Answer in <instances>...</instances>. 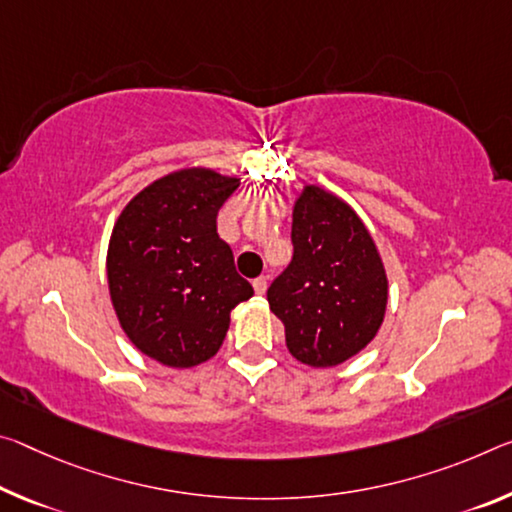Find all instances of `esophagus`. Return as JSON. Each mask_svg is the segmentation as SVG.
<instances>
[{
	"label": "esophagus",
	"instance_id": "34e87169",
	"mask_svg": "<svg viewBox=\"0 0 512 512\" xmlns=\"http://www.w3.org/2000/svg\"><path fill=\"white\" fill-rule=\"evenodd\" d=\"M253 287H255L257 294H264L266 287H269V278H266V275H259V278L253 280Z\"/></svg>",
	"mask_w": 512,
	"mask_h": 512
}]
</instances>
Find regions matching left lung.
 Instances as JSON below:
<instances>
[{
    "instance_id": "1",
    "label": "left lung",
    "mask_w": 512,
    "mask_h": 512,
    "mask_svg": "<svg viewBox=\"0 0 512 512\" xmlns=\"http://www.w3.org/2000/svg\"><path fill=\"white\" fill-rule=\"evenodd\" d=\"M294 257L266 291L298 362L328 369L383 326L387 273L367 225L335 193L307 184L294 205Z\"/></svg>"
}]
</instances>
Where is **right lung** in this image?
I'll return each instance as SVG.
<instances>
[{
	"mask_svg": "<svg viewBox=\"0 0 512 512\" xmlns=\"http://www.w3.org/2000/svg\"><path fill=\"white\" fill-rule=\"evenodd\" d=\"M237 186L239 177L212 168L175 170L136 193L113 225V310L129 342L166 367L214 358L230 312L253 296L216 232L218 209Z\"/></svg>",
	"mask_w": 512,
	"mask_h": 512,
	"instance_id": "add662e5",
	"label": "right lung"
}]
</instances>
